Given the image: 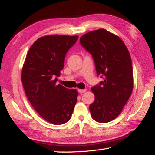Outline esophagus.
<instances>
[{
	"label": "esophagus",
	"instance_id": "1",
	"mask_svg": "<svg viewBox=\"0 0 155 155\" xmlns=\"http://www.w3.org/2000/svg\"><path fill=\"white\" fill-rule=\"evenodd\" d=\"M87 91L86 89H84V90H78V92L80 93V94H82V93H84Z\"/></svg>",
	"mask_w": 155,
	"mask_h": 155
}]
</instances>
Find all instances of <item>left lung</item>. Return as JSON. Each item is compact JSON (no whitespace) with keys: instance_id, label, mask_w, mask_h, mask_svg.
Wrapping results in <instances>:
<instances>
[{"instance_id":"8db88e82","label":"left lung","mask_w":155,"mask_h":155,"mask_svg":"<svg viewBox=\"0 0 155 155\" xmlns=\"http://www.w3.org/2000/svg\"><path fill=\"white\" fill-rule=\"evenodd\" d=\"M80 42L92 56L97 75L104 78L91 89L95 96L90 105L91 115L99 123L110 122L120 114L132 93L133 73L130 54L118 36L104 29L82 35Z\"/></svg>"}]
</instances>
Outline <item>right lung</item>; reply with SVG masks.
<instances>
[{
    "instance_id": "1",
    "label": "right lung",
    "mask_w": 155,
    "mask_h": 155,
    "mask_svg": "<svg viewBox=\"0 0 155 155\" xmlns=\"http://www.w3.org/2000/svg\"><path fill=\"white\" fill-rule=\"evenodd\" d=\"M78 36L47 35L35 41L25 58L22 82L29 102L46 121L54 125L71 119L78 92L56 84L65 57Z\"/></svg>"
}]
</instances>
